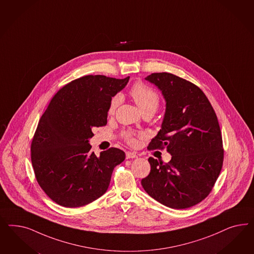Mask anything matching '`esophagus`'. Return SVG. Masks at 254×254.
<instances>
[{"instance_id":"34e87169","label":"esophagus","mask_w":254,"mask_h":254,"mask_svg":"<svg viewBox=\"0 0 254 254\" xmlns=\"http://www.w3.org/2000/svg\"><path fill=\"white\" fill-rule=\"evenodd\" d=\"M126 157H127V159H130V158H136V157H138V155H137L136 153L127 152V153H126Z\"/></svg>"}]
</instances>
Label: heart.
Masks as SVG:
<instances>
[{
	"label": "heart",
	"mask_w": 254,
	"mask_h": 254,
	"mask_svg": "<svg viewBox=\"0 0 254 254\" xmlns=\"http://www.w3.org/2000/svg\"><path fill=\"white\" fill-rule=\"evenodd\" d=\"M128 94L132 98V100L136 102L139 110L142 114L150 113L154 115L156 110L159 107L160 104V97L159 94L152 88L151 86L144 84L143 82H136L131 85ZM121 98L119 95L115 96L109 103L108 106V114L110 116H113L116 113V108L120 104ZM142 133H134L130 130L124 131L123 138L128 144L135 145L137 144L138 140L137 137H142Z\"/></svg>",
	"instance_id": "1"
}]
</instances>
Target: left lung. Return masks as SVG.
<instances>
[{
	"instance_id": "left-lung-1",
	"label": "left lung",
	"mask_w": 254,
	"mask_h": 254,
	"mask_svg": "<svg viewBox=\"0 0 254 254\" xmlns=\"http://www.w3.org/2000/svg\"><path fill=\"white\" fill-rule=\"evenodd\" d=\"M146 80L166 100L162 127L148 145L172 155L169 163L150 157L151 171L141 185L154 199L171 208H190L211 192L223 168V138L214 109L197 85L169 72Z\"/></svg>"
}]
</instances>
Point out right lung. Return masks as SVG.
<instances>
[{"instance_id": "right-lung-1", "label": "right lung", "mask_w": 254, "mask_h": 254, "mask_svg": "<svg viewBox=\"0 0 254 254\" xmlns=\"http://www.w3.org/2000/svg\"><path fill=\"white\" fill-rule=\"evenodd\" d=\"M129 76L85 75L55 94L31 140V164L39 185L57 204L78 208L107 191L116 166L125 160L112 147L91 152L92 129L106 126L108 106Z\"/></svg>"}]
</instances>
